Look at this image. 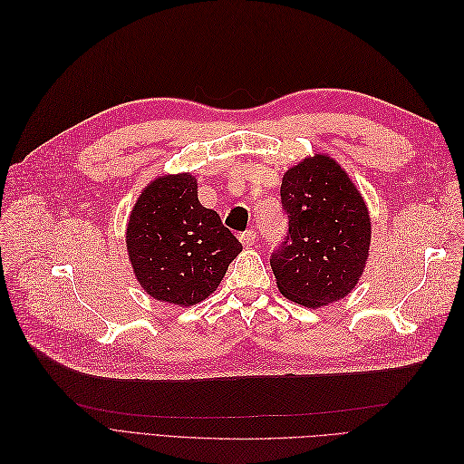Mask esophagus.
<instances>
[{"mask_svg":"<svg viewBox=\"0 0 464 464\" xmlns=\"http://www.w3.org/2000/svg\"><path fill=\"white\" fill-rule=\"evenodd\" d=\"M256 230H246V232H242L240 234V242L244 244V246H254V242H256Z\"/></svg>","mask_w":464,"mask_h":464,"instance_id":"esophagus-1","label":"esophagus"}]
</instances>
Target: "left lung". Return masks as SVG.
<instances>
[{
  "label": "left lung",
  "mask_w": 464,
  "mask_h": 464,
  "mask_svg": "<svg viewBox=\"0 0 464 464\" xmlns=\"http://www.w3.org/2000/svg\"><path fill=\"white\" fill-rule=\"evenodd\" d=\"M280 199L288 234L271 256L280 294L305 307L344 298L370 256L372 224L362 193L339 162L315 154L285 174Z\"/></svg>",
  "instance_id": "left-lung-1"
}]
</instances>
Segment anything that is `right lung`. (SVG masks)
<instances>
[{"mask_svg":"<svg viewBox=\"0 0 464 464\" xmlns=\"http://www.w3.org/2000/svg\"><path fill=\"white\" fill-rule=\"evenodd\" d=\"M125 244L143 290L179 307L208 298L242 251L217 210L199 203L189 172L160 176L141 191Z\"/></svg>","mask_w":464,"mask_h":464,"instance_id":"1","label":"right lung"}]
</instances>
